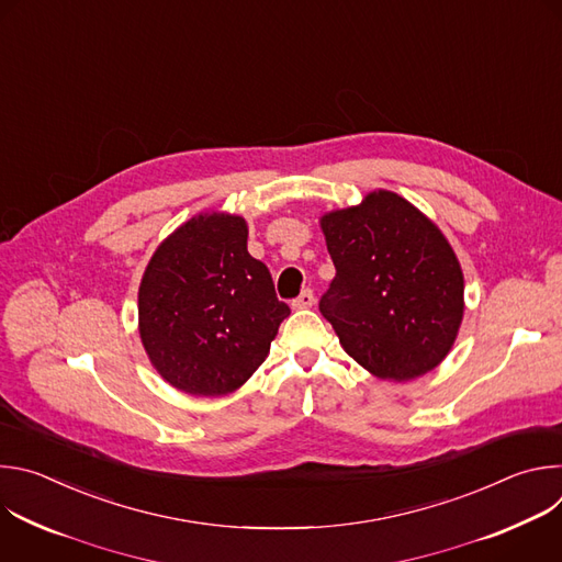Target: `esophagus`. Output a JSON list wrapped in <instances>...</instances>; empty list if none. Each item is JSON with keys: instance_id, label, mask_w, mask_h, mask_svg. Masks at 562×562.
<instances>
[{"instance_id": "esophagus-1", "label": "esophagus", "mask_w": 562, "mask_h": 562, "mask_svg": "<svg viewBox=\"0 0 562 562\" xmlns=\"http://www.w3.org/2000/svg\"><path fill=\"white\" fill-rule=\"evenodd\" d=\"M313 302H315L313 291H311V289H304V291L291 302V306H293V308H308V306H313Z\"/></svg>"}]
</instances>
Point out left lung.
Here are the masks:
<instances>
[{
    "mask_svg": "<svg viewBox=\"0 0 562 562\" xmlns=\"http://www.w3.org/2000/svg\"><path fill=\"white\" fill-rule=\"evenodd\" d=\"M336 278L319 297L342 349L382 380L407 382L451 351L464 311L460 262L412 202L373 191L319 220Z\"/></svg>",
    "mask_w": 562,
    "mask_h": 562,
    "instance_id": "obj_1",
    "label": "left lung"
}]
</instances>
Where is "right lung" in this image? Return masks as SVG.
I'll use <instances>...</instances> for the list:
<instances>
[{"label": "right lung", "mask_w": 562, "mask_h": 562, "mask_svg": "<svg viewBox=\"0 0 562 562\" xmlns=\"http://www.w3.org/2000/svg\"><path fill=\"white\" fill-rule=\"evenodd\" d=\"M247 237L245 217L195 215L157 247L142 276V345L157 373L184 393L243 386L291 313Z\"/></svg>", "instance_id": "1"}]
</instances>
